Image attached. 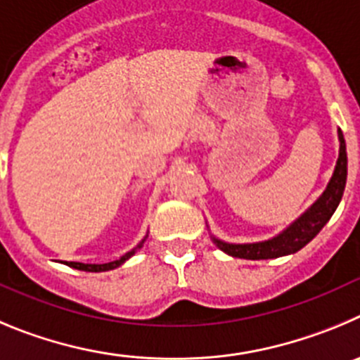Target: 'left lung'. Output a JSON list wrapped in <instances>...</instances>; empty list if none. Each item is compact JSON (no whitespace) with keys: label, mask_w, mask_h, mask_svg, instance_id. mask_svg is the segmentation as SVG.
Masks as SVG:
<instances>
[{"label":"left lung","mask_w":360,"mask_h":360,"mask_svg":"<svg viewBox=\"0 0 360 360\" xmlns=\"http://www.w3.org/2000/svg\"><path fill=\"white\" fill-rule=\"evenodd\" d=\"M338 136L339 158L335 168H333L332 177H330L328 184H326L325 192L319 195V199L305 213H301L292 224L287 226L276 236L264 242L231 244V242L220 240V238L212 235L217 248L220 251H224L226 255H229V257L244 258V260H269V258L287 257V255H292V252L300 251L301 248H305L314 236L325 228L330 217L338 210L339 202L342 199V193H345L346 176H348V156H346V143L341 129L338 131Z\"/></svg>","instance_id":"obj_1"}]
</instances>
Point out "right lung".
I'll return each instance as SVG.
<instances>
[{"label": "right lung", "mask_w": 360, "mask_h": 360, "mask_svg": "<svg viewBox=\"0 0 360 360\" xmlns=\"http://www.w3.org/2000/svg\"><path fill=\"white\" fill-rule=\"evenodd\" d=\"M147 236H145V238H147ZM145 238L140 242V244L136 245L134 249H131L129 252H125L124 257L118 258V260H115V262H109V264H80V262H66V265H70V267H73V269H79V271H87V273H102V271H111V269H116V267H120L122 264H125V262H127L129 258L134 255L136 249H140L141 245H143Z\"/></svg>", "instance_id": "right-lung-1"}]
</instances>
